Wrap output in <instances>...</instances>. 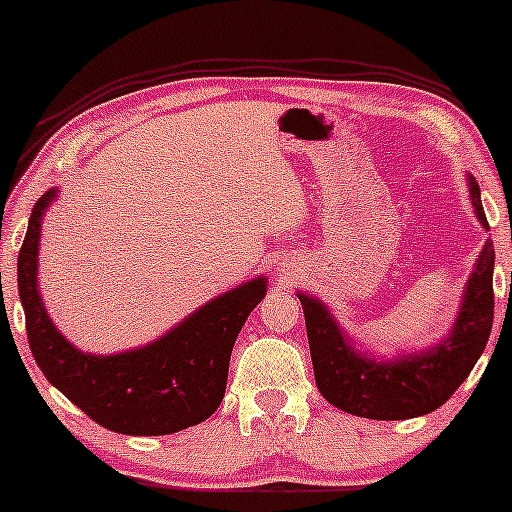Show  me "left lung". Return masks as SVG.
<instances>
[{
  "label": "left lung",
  "instance_id": "8db88e82",
  "mask_svg": "<svg viewBox=\"0 0 512 512\" xmlns=\"http://www.w3.org/2000/svg\"><path fill=\"white\" fill-rule=\"evenodd\" d=\"M469 197L479 221L489 228L477 180L469 175ZM493 243L484 245L464 289L462 308L450 337L438 346L397 361H373L354 351L330 310L320 301L298 296L308 330L315 383L334 407L378 421L424 416L452 397L484 354L493 325Z\"/></svg>",
  "mask_w": 512,
  "mask_h": 512
}]
</instances>
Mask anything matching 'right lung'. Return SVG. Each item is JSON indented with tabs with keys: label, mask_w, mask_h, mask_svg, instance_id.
Masks as SVG:
<instances>
[{
	"label": "right lung",
	"mask_w": 512,
	"mask_h": 512,
	"mask_svg": "<svg viewBox=\"0 0 512 512\" xmlns=\"http://www.w3.org/2000/svg\"><path fill=\"white\" fill-rule=\"evenodd\" d=\"M48 190L35 202L19 252V296L33 358L45 378L96 424L125 436H168L202 424L226 395L228 361L245 320L262 301V276L223 293L142 349L91 356L57 332L38 293V240Z\"/></svg>",
	"instance_id": "right-lung-1"
}]
</instances>
